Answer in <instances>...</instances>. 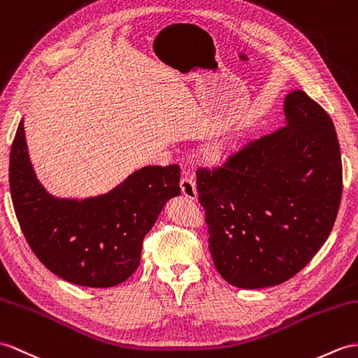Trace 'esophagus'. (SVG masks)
Masks as SVG:
<instances>
[{
    "instance_id": "esophagus-1",
    "label": "esophagus",
    "mask_w": 358,
    "mask_h": 358,
    "mask_svg": "<svg viewBox=\"0 0 358 358\" xmlns=\"http://www.w3.org/2000/svg\"><path fill=\"white\" fill-rule=\"evenodd\" d=\"M180 189H182V194H184L187 199H196V197H197L196 184H194L193 178H191L188 173H184V174H182V179H180Z\"/></svg>"
}]
</instances>
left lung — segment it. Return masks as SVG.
<instances>
[{
    "mask_svg": "<svg viewBox=\"0 0 358 358\" xmlns=\"http://www.w3.org/2000/svg\"><path fill=\"white\" fill-rule=\"evenodd\" d=\"M284 127L199 167L215 268L240 289L282 284L307 266L333 229L342 156L333 120L303 91L285 99Z\"/></svg>",
    "mask_w": 358,
    "mask_h": 358,
    "instance_id": "obj_1",
    "label": "left lung"
}]
</instances>
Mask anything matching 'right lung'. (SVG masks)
<instances>
[{
	"label": "right lung",
	"mask_w": 358,
	"mask_h": 358,
	"mask_svg": "<svg viewBox=\"0 0 358 358\" xmlns=\"http://www.w3.org/2000/svg\"><path fill=\"white\" fill-rule=\"evenodd\" d=\"M179 179L176 164L149 165L108 194L53 197L33 171L22 121L8 165L15 214L33 254L62 280L99 289L123 282L135 272L145 234L165 202L180 194Z\"/></svg>",
	"instance_id": "add662e5"
}]
</instances>
